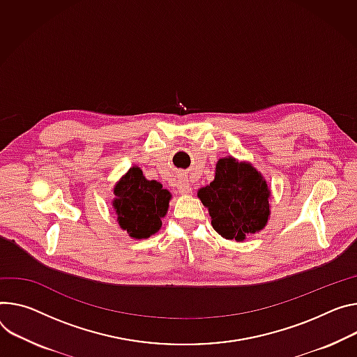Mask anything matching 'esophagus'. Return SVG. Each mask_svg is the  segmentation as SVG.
I'll use <instances>...</instances> for the list:
<instances>
[{
    "label": "esophagus",
    "instance_id": "esophagus-1",
    "mask_svg": "<svg viewBox=\"0 0 357 357\" xmlns=\"http://www.w3.org/2000/svg\"><path fill=\"white\" fill-rule=\"evenodd\" d=\"M178 192L181 193V195H188V193H190V186H189V183H188L186 181L181 179V181L178 182Z\"/></svg>",
    "mask_w": 357,
    "mask_h": 357
}]
</instances>
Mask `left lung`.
<instances>
[{"label":"left lung","mask_w":357,"mask_h":357,"mask_svg":"<svg viewBox=\"0 0 357 357\" xmlns=\"http://www.w3.org/2000/svg\"><path fill=\"white\" fill-rule=\"evenodd\" d=\"M269 197L271 190L261 172L232 156L219 159L215 179L198 190L213 229L222 238L236 242L265 228L271 215Z\"/></svg>","instance_id":"obj_1"}]
</instances>
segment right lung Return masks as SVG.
Listing matches in <instances>:
<instances>
[{
  "mask_svg": "<svg viewBox=\"0 0 357 357\" xmlns=\"http://www.w3.org/2000/svg\"><path fill=\"white\" fill-rule=\"evenodd\" d=\"M112 206L118 223L134 239H146L162 226L168 212L171 193L156 181H148L138 167H132L115 185Z\"/></svg>",
  "mask_w": 357,
  "mask_h": 357,
  "instance_id": "1",
  "label": "right lung"
}]
</instances>
